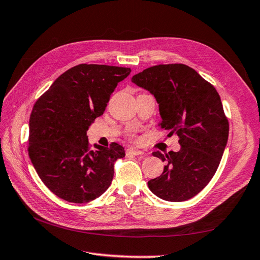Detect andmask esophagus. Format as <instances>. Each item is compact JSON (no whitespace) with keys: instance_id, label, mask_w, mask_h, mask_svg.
<instances>
[{"instance_id":"esophagus-1","label":"esophagus","mask_w":260,"mask_h":260,"mask_svg":"<svg viewBox=\"0 0 260 260\" xmlns=\"http://www.w3.org/2000/svg\"><path fill=\"white\" fill-rule=\"evenodd\" d=\"M126 153L131 154V155H134V156H144L145 155V153L143 152V150L135 149V148H128L127 150H126Z\"/></svg>"}]
</instances>
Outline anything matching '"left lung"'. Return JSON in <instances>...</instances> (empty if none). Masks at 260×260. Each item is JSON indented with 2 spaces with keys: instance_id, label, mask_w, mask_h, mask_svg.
Returning a JSON list of instances; mask_svg holds the SVG:
<instances>
[{
  "instance_id": "8db88e82",
  "label": "left lung",
  "mask_w": 260,
  "mask_h": 260,
  "mask_svg": "<svg viewBox=\"0 0 260 260\" xmlns=\"http://www.w3.org/2000/svg\"><path fill=\"white\" fill-rule=\"evenodd\" d=\"M158 103L160 128L179 137L178 152L153 156L166 162L149 189L167 202L197 195L213 178L228 140L229 124L216 88L185 64H160L132 77Z\"/></svg>"
}]
</instances>
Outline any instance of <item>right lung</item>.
<instances>
[{"instance_id":"add662e5","label":"right lung","mask_w":260,"mask_h":260,"mask_svg":"<svg viewBox=\"0 0 260 260\" xmlns=\"http://www.w3.org/2000/svg\"><path fill=\"white\" fill-rule=\"evenodd\" d=\"M128 68L80 64L58 76L36 101L29 117L28 156L42 182L70 203H87L110 187L124 147L88 144L86 132L104 113Z\"/></svg>"}]
</instances>
